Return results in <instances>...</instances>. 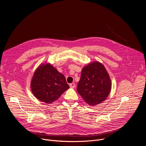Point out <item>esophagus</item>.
Returning <instances> with one entry per match:
<instances>
[{
	"mask_svg": "<svg viewBox=\"0 0 146 146\" xmlns=\"http://www.w3.org/2000/svg\"><path fill=\"white\" fill-rule=\"evenodd\" d=\"M69 86H70V88H74L76 87V85H75L74 83H71V84H70Z\"/></svg>",
	"mask_w": 146,
	"mask_h": 146,
	"instance_id": "esophagus-1",
	"label": "esophagus"
}]
</instances>
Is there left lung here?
<instances>
[{"label":"left lung","mask_w":146,"mask_h":146,"mask_svg":"<svg viewBox=\"0 0 146 146\" xmlns=\"http://www.w3.org/2000/svg\"><path fill=\"white\" fill-rule=\"evenodd\" d=\"M111 87L107 71L102 64L96 62L82 69L77 91L86 103L93 106L106 99Z\"/></svg>","instance_id":"1"}]
</instances>
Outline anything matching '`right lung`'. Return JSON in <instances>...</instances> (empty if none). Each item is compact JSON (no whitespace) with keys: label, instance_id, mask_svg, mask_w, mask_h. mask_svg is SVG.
<instances>
[{"label":"right lung","instance_id":"1","mask_svg":"<svg viewBox=\"0 0 146 146\" xmlns=\"http://www.w3.org/2000/svg\"><path fill=\"white\" fill-rule=\"evenodd\" d=\"M31 87L35 97L46 103L54 102L69 88L65 76L50 64L37 68Z\"/></svg>","mask_w":146,"mask_h":146}]
</instances>
